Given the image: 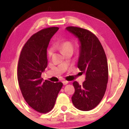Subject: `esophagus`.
<instances>
[{"instance_id": "1", "label": "esophagus", "mask_w": 129, "mask_h": 129, "mask_svg": "<svg viewBox=\"0 0 129 129\" xmlns=\"http://www.w3.org/2000/svg\"><path fill=\"white\" fill-rule=\"evenodd\" d=\"M62 82H63V85H67V84L69 83V81H66V80H65V81H62Z\"/></svg>"}]
</instances>
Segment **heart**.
Wrapping results in <instances>:
<instances>
[{"mask_svg":"<svg viewBox=\"0 0 129 129\" xmlns=\"http://www.w3.org/2000/svg\"><path fill=\"white\" fill-rule=\"evenodd\" d=\"M57 47H58L59 48H60L62 51H65L67 50H70L73 49V45H72V43L69 41H64V42L60 43V44H59L58 45L56 46ZM53 53V50L51 48H50V50H48V55L49 56H51V54Z\"/></svg>","mask_w":129,"mask_h":129,"instance_id":"obj_1","label":"heart"}]
</instances>
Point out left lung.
Returning <instances> with one entry per match:
<instances>
[{
	"label": "left lung",
	"mask_w": 129,
	"mask_h": 129,
	"mask_svg": "<svg viewBox=\"0 0 129 129\" xmlns=\"http://www.w3.org/2000/svg\"><path fill=\"white\" fill-rule=\"evenodd\" d=\"M66 29L79 41L78 67L85 75V81L81 85L75 81V93L72 103L82 111L92 110L100 104L106 92L109 78L106 53L94 34L87 29L68 26Z\"/></svg>",
	"instance_id": "8db88e82"
}]
</instances>
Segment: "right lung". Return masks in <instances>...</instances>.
<instances>
[{
  "label": "right lung",
  "mask_w": 129,
  "mask_h": 129,
  "mask_svg": "<svg viewBox=\"0 0 129 129\" xmlns=\"http://www.w3.org/2000/svg\"><path fill=\"white\" fill-rule=\"evenodd\" d=\"M58 27L43 29L34 34L20 53L17 67V79L23 97L31 107L39 113L52 110L62 82H52L41 78L47 67V48Z\"/></svg>",
  "instance_id": "obj_1"
}]
</instances>
